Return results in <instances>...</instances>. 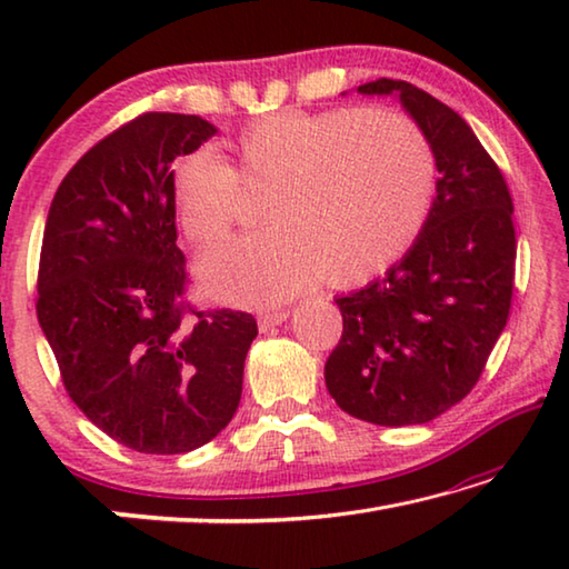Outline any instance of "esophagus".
<instances>
[{"instance_id": "esophagus-1", "label": "esophagus", "mask_w": 569, "mask_h": 569, "mask_svg": "<svg viewBox=\"0 0 569 569\" xmlns=\"http://www.w3.org/2000/svg\"><path fill=\"white\" fill-rule=\"evenodd\" d=\"M288 319V311H268V313H261L258 316V329H261L263 333L276 329V326H281L283 321Z\"/></svg>"}]
</instances>
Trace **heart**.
<instances>
[{"instance_id":"obj_1","label":"heart","mask_w":569,"mask_h":569,"mask_svg":"<svg viewBox=\"0 0 569 569\" xmlns=\"http://www.w3.org/2000/svg\"><path fill=\"white\" fill-rule=\"evenodd\" d=\"M233 162L210 150L182 156L170 198L182 230L218 243L238 218V180L273 182L268 230L233 240L200 261V283L218 301L273 306L323 276L361 286L401 261L435 198V158L409 118L391 110H281L228 140Z\"/></svg>"}]
</instances>
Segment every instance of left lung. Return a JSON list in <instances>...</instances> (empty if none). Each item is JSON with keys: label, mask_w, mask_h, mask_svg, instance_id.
Here are the masks:
<instances>
[{"label": "left lung", "mask_w": 569, "mask_h": 569, "mask_svg": "<svg viewBox=\"0 0 569 569\" xmlns=\"http://www.w3.org/2000/svg\"><path fill=\"white\" fill-rule=\"evenodd\" d=\"M356 92L401 102L429 142L439 178L427 223L401 261L336 298L343 333L326 361V389L361 421L427 423L475 389L505 331L515 208L495 160L445 102L387 77Z\"/></svg>", "instance_id": "obj_1"}]
</instances>
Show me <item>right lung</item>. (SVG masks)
<instances>
[{"label":"right lung","mask_w":569,"mask_h":569,"mask_svg":"<svg viewBox=\"0 0 569 569\" xmlns=\"http://www.w3.org/2000/svg\"><path fill=\"white\" fill-rule=\"evenodd\" d=\"M216 132L198 114H140L77 160L47 213L44 339L84 417L142 455H186L228 427L258 336L250 313L182 303L170 172Z\"/></svg>","instance_id":"obj_1"}]
</instances>
